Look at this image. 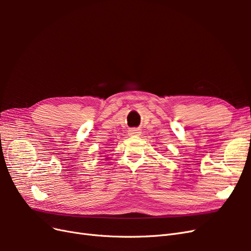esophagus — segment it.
Masks as SVG:
<instances>
[{"mask_svg": "<svg viewBox=\"0 0 251 251\" xmlns=\"http://www.w3.org/2000/svg\"><path fill=\"white\" fill-rule=\"evenodd\" d=\"M141 132L139 128H130V130H128V135L131 136H139Z\"/></svg>", "mask_w": 251, "mask_h": 251, "instance_id": "1", "label": "esophagus"}]
</instances>
